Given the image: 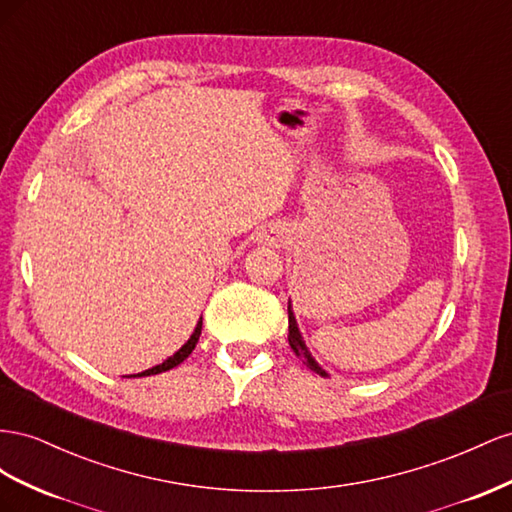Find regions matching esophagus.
<instances>
[{
    "label": "esophagus",
    "instance_id": "obj_1",
    "mask_svg": "<svg viewBox=\"0 0 512 512\" xmlns=\"http://www.w3.org/2000/svg\"><path fill=\"white\" fill-rule=\"evenodd\" d=\"M285 240H287V229L281 227V225L270 227V229L264 233V238H261V242L268 244V246H281Z\"/></svg>",
    "mask_w": 512,
    "mask_h": 512
}]
</instances>
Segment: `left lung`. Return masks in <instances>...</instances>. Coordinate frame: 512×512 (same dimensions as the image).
Instances as JSON below:
<instances>
[{"mask_svg": "<svg viewBox=\"0 0 512 512\" xmlns=\"http://www.w3.org/2000/svg\"><path fill=\"white\" fill-rule=\"evenodd\" d=\"M287 313H289V334H287V341L291 345V349H294V354L309 367L311 371L319 373L321 377H328V373L319 367V362L311 356L309 347H306L302 334H300V328H298V321H296V315H294V309H291V300L287 304Z\"/></svg>", "mask_w": 512, "mask_h": 512, "instance_id": "8db88e82", "label": "left lung"}]
</instances>
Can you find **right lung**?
I'll use <instances>...</instances> for the list:
<instances>
[{"label": "right lung", "mask_w": 512, "mask_h": 512, "mask_svg": "<svg viewBox=\"0 0 512 512\" xmlns=\"http://www.w3.org/2000/svg\"><path fill=\"white\" fill-rule=\"evenodd\" d=\"M201 326H203V319L199 317V321H197V326H195V332L191 334V339H188L178 352H175L173 356H169L163 364H156V367H152V369H148V371H143V373H137V375H130V377H148V375H156V373H163V371H169V369H173V367H178L180 362H184L188 356L193 354V349H195V345H197V341H199V337H201Z\"/></svg>", "instance_id": "1"}]
</instances>
